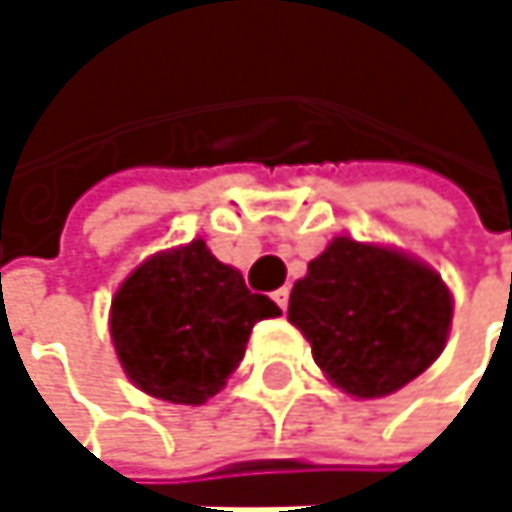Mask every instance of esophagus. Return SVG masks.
Masks as SVG:
<instances>
[{
  "instance_id": "esophagus-1",
  "label": "esophagus",
  "mask_w": 512,
  "mask_h": 512,
  "mask_svg": "<svg viewBox=\"0 0 512 512\" xmlns=\"http://www.w3.org/2000/svg\"><path fill=\"white\" fill-rule=\"evenodd\" d=\"M272 299H275V305H278L281 311H287V305H290V290H287V287H278V290L272 293Z\"/></svg>"
}]
</instances>
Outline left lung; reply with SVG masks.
<instances>
[{
  "label": "left lung",
  "instance_id": "1",
  "mask_svg": "<svg viewBox=\"0 0 512 512\" xmlns=\"http://www.w3.org/2000/svg\"><path fill=\"white\" fill-rule=\"evenodd\" d=\"M451 314L433 269L350 237L308 263L287 308L314 361L353 397H382L421 376L445 350Z\"/></svg>",
  "mask_w": 512,
  "mask_h": 512
}]
</instances>
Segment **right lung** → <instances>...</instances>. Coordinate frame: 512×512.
<instances>
[{"mask_svg":"<svg viewBox=\"0 0 512 512\" xmlns=\"http://www.w3.org/2000/svg\"><path fill=\"white\" fill-rule=\"evenodd\" d=\"M281 308L204 240L145 260L112 299V341L127 376L151 397L198 406L243 361L252 326Z\"/></svg>","mask_w":512,"mask_h":512,"instance_id":"1","label":"right lung"}]
</instances>
